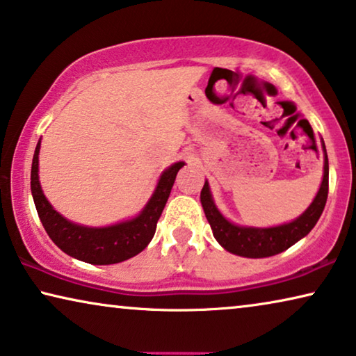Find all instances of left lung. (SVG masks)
Listing matches in <instances>:
<instances>
[{
	"mask_svg": "<svg viewBox=\"0 0 356 356\" xmlns=\"http://www.w3.org/2000/svg\"><path fill=\"white\" fill-rule=\"evenodd\" d=\"M323 155H325V166H323V180L316 196L299 217L288 224L275 227H248L233 224L222 214L212 198L209 182L206 180L201 190L200 200L203 206L204 216L208 219L212 235L217 243L232 254L249 259L270 257L280 254L286 249L296 245L297 241L307 236L310 230L316 225L323 209H325L327 200V187H330V163H327V153L325 142L321 139Z\"/></svg>",
	"mask_w": 356,
	"mask_h": 356,
	"instance_id": "1",
	"label": "left lung"
}]
</instances>
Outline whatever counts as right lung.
<instances>
[{"label":"right lung","mask_w":356,"mask_h":356,"mask_svg":"<svg viewBox=\"0 0 356 356\" xmlns=\"http://www.w3.org/2000/svg\"><path fill=\"white\" fill-rule=\"evenodd\" d=\"M40 148L41 139L36 144L31 163V195L41 224L56 246L78 261L94 265L118 264L144 251L155 235L156 222L166 206L179 169L185 164L184 161H177L164 169L158 179L155 192L136 217L107 227H88L65 219L52 208L42 193L38 176Z\"/></svg>","instance_id":"right-lung-1"}]
</instances>
